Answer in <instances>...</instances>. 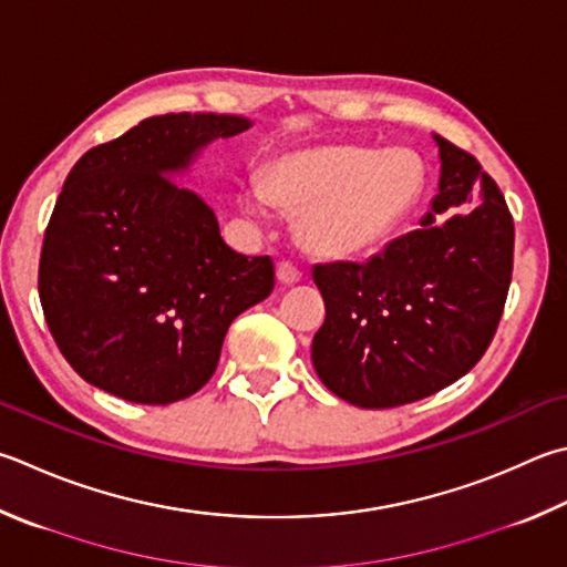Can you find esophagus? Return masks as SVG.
Segmentation results:
<instances>
[{
    "label": "esophagus",
    "instance_id": "obj_1",
    "mask_svg": "<svg viewBox=\"0 0 567 567\" xmlns=\"http://www.w3.org/2000/svg\"><path fill=\"white\" fill-rule=\"evenodd\" d=\"M300 277H302L300 267L292 265L290 260L277 262V280H280L282 285H295V282H300Z\"/></svg>",
    "mask_w": 567,
    "mask_h": 567
}]
</instances>
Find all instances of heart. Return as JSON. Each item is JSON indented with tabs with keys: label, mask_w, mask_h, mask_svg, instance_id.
<instances>
[{
	"label": "heart",
	"mask_w": 567,
	"mask_h": 567,
	"mask_svg": "<svg viewBox=\"0 0 567 567\" xmlns=\"http://www.w3.org/2000/svg\"><path fill=\"white\" fill-rule=\"evenodd\" d=\"M424 163L406 148L332 146L277 158L252 178L245 203L262 213L277 200L300 213L302 243L317 255L352 257L372 250L414 208Z\"/></svg>",
	"instance_id": "b5f03b06"
}]
</instances>
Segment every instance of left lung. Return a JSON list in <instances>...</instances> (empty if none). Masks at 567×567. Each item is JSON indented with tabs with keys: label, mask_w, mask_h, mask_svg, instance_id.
Wrapping results in <instances>:
<instances>
[{
	"label": "left lung",
	"mask_w": 567,
	"mask_h": 567,
	"mask_svg": "<svg viewBox=\"0 0 567 567\" xmlns=\"http://www.w3.org/2000/svg\"><path fill=\"white\" fill-rule=\"evenodd\" d=\"M439 193L421 228L367 262L315 265L324 324L312 339L322 384L362 409L411 404L454 384L486 352L513 272V218L471 153L434 136ZM457 213L439 224L435 215Z\"/></svg>",
	"instance_id": "1"
}]
</instances>
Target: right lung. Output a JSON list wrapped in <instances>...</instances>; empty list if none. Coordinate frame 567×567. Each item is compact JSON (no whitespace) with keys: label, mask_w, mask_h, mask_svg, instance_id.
Instances as JSON below:
<instances>
[{"label":"right lung","mask_w":567,"mask_h":567,"mask_svg":"<svg viewBox=\"0 0 567 567\" xmlns=\"http://www.w3.org/2000/svg\"><path fill=\"white\" fill-rule=\"evenodd\" d=\"M250 126L225 113L151 116L71 168L44 233L39 300L84 382L133 404L188 399L213 377L233 319L272 292V257L225 245L210 205L173 178Z\"/></svg>","instance_id":"obj_1"}]
</instances>
